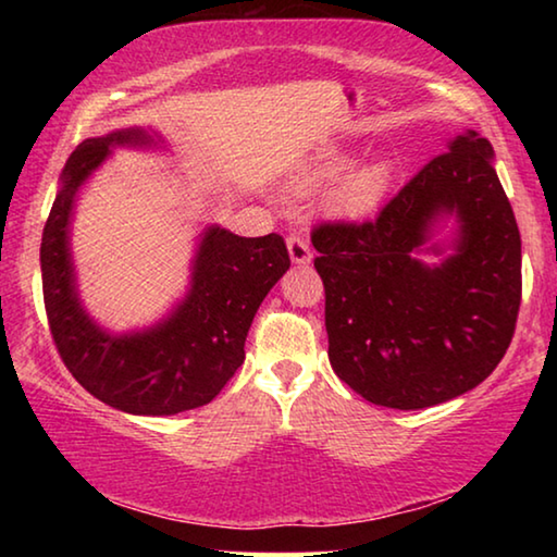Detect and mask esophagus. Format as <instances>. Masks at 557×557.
Returning <instances> with one entry per match:
<instances>
[{
    "instance_id": "obj_1",
    "label": "esophagus",
    "mask_w": 557,
    "mask_h": 557,
    "mask_svg": "<svg viewBox=\"0 0 557 557\" xmlns=\"http://www.w3.org/2000/svg\"><path fill=\"white\" fill-rule=\"evenodd\" d=\"M287 250L295 265H309L312 262V250H309V243L301 235H289Z\"/></svg>"
}]
</instances>
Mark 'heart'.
<instances>
[{
    "label": "heart",
    "mask_w": 557,
    "mask_h": 557,
    "mask_svg": "<svg viewBox=\"0 0 557 557\" xmlns=\"http://www.w3.org/2000/svg\"><path fill=\"white\" fill-rule=\"evenodd\" d=\"M356 162L354 154L342 149H326L317 154L312 162L299 169L295 186L299 191H312L329 182H338L329 188L324 206L326 211L344 221H363L381 209L385 196L391 194L395 182V164L391 159H375L361 164L345 175L343 172ZM345 176L342 177L341 174Z\"/></svg>",
    "instance_id": "heart-1"
}]
</instances>
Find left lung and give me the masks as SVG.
Here are the masks:
<instances>
[{
	"label": "left lung",
	"mask_w": 557,
	"mask_h": 557,
	"mask_svg": "<svg viewBox=\"0 0 557 557\" xmlns=\"http://www.w3.org/2000/svg\"><path fill=\"white\" fill-rule=\"evenodd\" d=\"M492 162L494 147L469 129L375 221L314 225L329 361L369 403L420 410L457 398L488 379L511 344L521 233ZM445 212L460 223L456 252L430 269L417 250Z\"/></svg>",
	"instance_id": "1"
}]
</instances>
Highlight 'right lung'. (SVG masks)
Wrapping results in <instances>:
<instances>
[{
  "label": "right lung",
  "mask_w": 557,
  "mask_h": 557,
  "mask_svg": "<svg viewBox=\"0 0 557 557\" xmlns=\"http://www.w3.org/2000/svg\"><path fill=\"white\" fill-rule=\"evenodd\" d=\"M115 145L154 143L145 129H120L81 143L63 166L46 221L41 285L53 344L73 379L110 408L132 414L201 408L240 369L252 317L289 270L287 245L277 233L240 238L211 225L196 252L191 289L164 322L137 334L102 332L75 292L69 225L75 191Z\"/></svg>",
  "instance_id": "add662e5"
}]
</instances>
